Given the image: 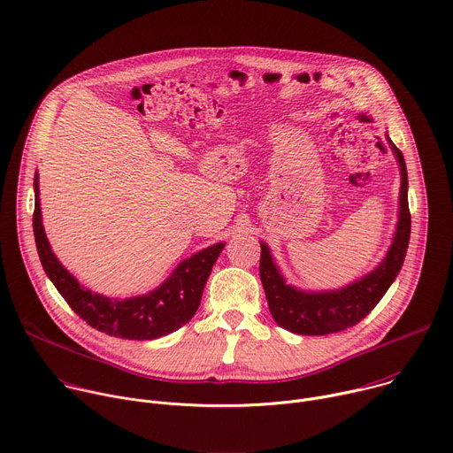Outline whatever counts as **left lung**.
I'll use <instances>...</instances> for the list:
<instances>
[{"label":"left lung","mask_w":453,"mask_h":453,"mask_svg":"<svg viewBox=\"0 0 453 453\" xmlns=\"http://www.w3.org/2000/svg\"><path fill=\"white\" fill-rule=\"evenodd\" d=\"M389 145L400 163L402 173L400 219L387 256L372 273L341 290L303 292L285 283L273 262L269 247L262 242L260 278L269 310L281 328L299 335H328L348 330L378 304L402 271L411 238V211L407 199L409 180L402 150L391 140Z\"/></svg>","instance_id":"obj_1"}]
</instances>
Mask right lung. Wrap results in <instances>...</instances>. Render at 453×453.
I'll return each mask as SVG.
<instances>
[{
    "label": "right lung",
    "instance_id": "obj_1",
    "mask_svg": "<svg viewBox=\"0 0 453 453\" xmlns=\"http://www.w3.org/2000/svg\"><path fill=\"white\" fill-rule=\"evenodd\" d=\"M34 236L42 269L58 294L66 299L73 311L84 319L91 328L118 339L152 341L179 330L196 315L201 304L203 290L211 274V267L222 252L224 243L211 245L188 257V260L179 264L173 274L159 288L147 296L111 299L84 288L60 265L57 256L51 252L42 227L37 173L34 179Z\"/></svg>",
    "mask_w": 453,
    "mask_h": 453
}]
</instances>
